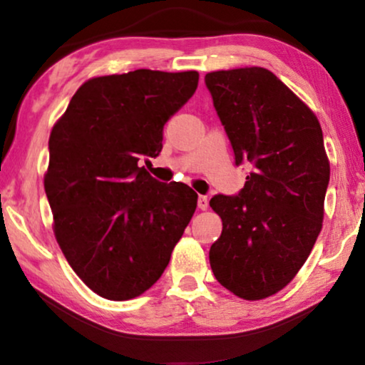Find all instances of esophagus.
Here are the masks:
<instances>
[{"label": "esophagus", "instance_id": "1", "mask_svg": "<svg viewBox=\"0 0 365 365\" xmlns=\"http://www.w3.org/2000/svg\"><path fill=\"white\" fill-rule=\"evenodd\" d=\"M197 207L201 209V211H206V209L209 207V199H207V196H199V199H197Z\"/></svg>", "mask_w": 365, "mask_h": 365}]
</instances>
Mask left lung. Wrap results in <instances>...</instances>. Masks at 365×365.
<instances>
[{"instance_id": "obj_1", "label": "left lung", "mask_w": 365, "mask_h": 365, "mask_svg": "<svg viewBox=\"0 0 365 365\" xmlns=\"http://www.w3.org/2000/svg\"><path fill=\"white\" fill-rule=\"evenodd\" d=\"M236 164L251 173L239 196L209 201L222 234L209 251L217 282L261 301L296 277L322 229L329 158L312 109L266 68L206 74Z\"/></svg>"}]
</instances>
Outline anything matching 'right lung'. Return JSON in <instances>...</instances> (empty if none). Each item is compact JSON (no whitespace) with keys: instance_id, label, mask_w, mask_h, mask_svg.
Here are the masks:
<instances>
[{"instance_id":"right-lung-1","label":"right lung","mask_w":365,"mask_h":365,"mask_svg":"<svg viewBox=\"0 0 365 365\" xmlns=\"http://www.w3.org/2000/svg\"><path fill=\"white\" fill-rule=\"evenodd\" d=\"M199 73L136 69L83 83L49 134L44 191L53 231L78 277L128 301L161 277L197 206L182 182L163 184L139 161L156 158L163 128Z\"/></svg>"}]
</instances>
